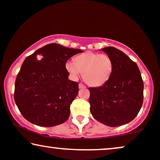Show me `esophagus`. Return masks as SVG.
<instances>
[{
  "instance_id": "1",
  "label": "esophagus",
  "mask_w": 160,
  "mask_h": 160,
  "mask_svg": "<svg viewBox=\"0 0 160 160\" xmlns=\"http://www.w3.org/2000/svg\"><path fill=\"white\" fill-rule=\"evenodd\" d=\"M86 88V86H84L82 83H79V88Z\"/></svg>"
}]
</instances>
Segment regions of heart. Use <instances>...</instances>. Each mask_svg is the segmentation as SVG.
Segmentation results:
<instances>
[{"instance_id":"b5f03b06","label":"heart","mask_w":160,"mask_h":160,"mask_svg":"<svg viewBox=\"0 0 160 160\" xmlns=\"http://www.w3.org/2000/svg\"><path fill=\"white\" fill-rule=\"evenodd\" d=\"M66 68L71 78L77 80L82 73V78L92 86H100L110 78L113 62L107 54L87 52L75 58V61L68 60Z\"/></svg>"}]
</instances>
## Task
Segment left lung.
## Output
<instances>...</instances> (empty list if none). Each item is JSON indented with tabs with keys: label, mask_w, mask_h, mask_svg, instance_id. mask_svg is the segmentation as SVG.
<instances>
[{
	"label": "left lung",
	"mask_w": 160,
	"mask_h": 160,
	"mask_svg": "<svg viewBox=\"0 0 160 160\" xmlns=\"http://www.w3.org/2000/svg\"><path fill=\"white\" fill-rule=\"evenodd\" d=\"M113 62V71L106 83L90 92V112L95 120L110 127L133 120L143 102V81L136 62L114 47L101 48Z\"/></svg>",
	"instance_id": "obj_1"
}]
</instances>
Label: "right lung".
I'll use <instances>...</instances> for the list:
<instances>
[{"instance_id":"obj_1","label":"right lung","mask_w":160,"mask_h":160,"mask_svg":"<svg viewBox=\"0 0 160 160\" xmlns=\"http://www.w3.org/2000/svg\"><path fill=\"white\" fill-rule=\"evenodd\" d=\"M82 50L50 43L26 58L15 80L14 98L24 118L32 124L52 127L70 115L78 83L68 80L67 60Z\"/></svg>"}]
</instances>
